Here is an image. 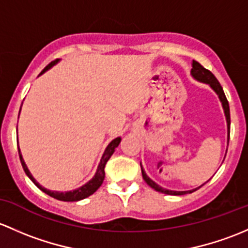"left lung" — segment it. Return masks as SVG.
<instances>
[{
	"mask_svg": "<svg viewBox=\"0 0 248 248\" xmlns=\"http://www.w3.org/2000/svg\"><path fill=\"white\" fill-rule=\"evenodd\" d=\"M191 75L193 76V78H196L197 81H200V82H204V83H208L209 86L211 87V88L215 91V93L217 94L219 100H221L222 103V107H223L224 109V114H226V119H227V127H228V142H229V129H231V113H229V104H228V100H227L226 95H224V92L223 89H222V86L219 85V82L217 81V78L214 76V74L211 73L210 70H208V69H205L203 67V65L200 64V63L197 62V61H192V69H191ZM141 170H142V177L143 179H144L145 183L148 184V185L150 186L152 188H154V190L159 191V192H162L165 193V195H172V196H181V195H186V193H191L193 192V191H196L197 188H195V190H190V191H172V190H167V188H163L161 186L157 185L155 181H153L150 179L149 177H148L147 174H145L144 170L142 168V165H141ZM204 185V184H203ZM202 185V186H203Z\"/></svg>",
	"mask_w": 248,
	"mask_h": 248,
	"instance_id": "1",
	"label": "left lung"
}]
</instances>
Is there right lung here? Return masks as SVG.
Listing matches in <instances>:
<instances>
[{"instance_id": "1", "label": "right lung", "mask_w": 248, "mask_h": 248, "mask_svg": "<svg viewBox=\"0 0 248 248\" xmlns=\"http://www.w3.org/2000/svg\"><path fill=\"white\" fill-rule=\"evenodd\" d=\"M58 61H60V60L52 61L50 64L46 65V67L43 69V71L40 73V75H42V74H44L46 70H48V69L52 67V65H55L56 63L58 62ZM121 140H122L121 137H117V139H114L113 141H112L108 145H107V148L105 149V153L103 154V157H101L100 163H99V166H98V170H96L95 175L92 178V180H89L88 183L85 184V185L81 186V187H78V190L68 191V192H57V191H50V190H47V188L43 187L42 185H39V184L35 181L34 178H33V175L31 174V172L29 170V168H27V166H26V163H25L24 159H22V155H21V153H20V149H19L20 161H21L22 168H24V170H25V173L27 174V177H29L30 179L35 184V186H37L38 188H40L43 192H45L46 195L50 196V197L56 198V200H58V201L78 202V201L83 200V198L89 197V196L93 195V193L95 192V191L98 190L99 187H100L104 179H105V166H106V163L109 160V157L112 156V154L114 153L116 148L119 145V143H121Z\"/></svg>"}]
</instances>
